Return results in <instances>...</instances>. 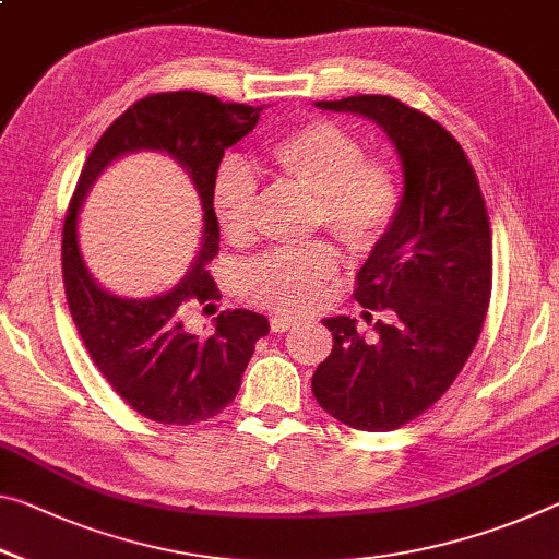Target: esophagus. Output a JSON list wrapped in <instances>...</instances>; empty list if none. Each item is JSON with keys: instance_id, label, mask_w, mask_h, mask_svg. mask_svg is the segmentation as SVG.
<instances>
[{"instance_id": "34e87169", "label": "esophagus", "mask_w": 559, "mask_h": 559, "mask_svg": "<svg viewBox=\"0 0 559 559\" xmlns=\"http://www.w3.org/2000/svg\"><path fill=\"white\" fill-rule=\"evenodd\" d=\"M296 325V318H290V316H286V313H278V316H273L271 318V331L273 333H286V331H290V328Z\"/></svg>"}]
</instances>
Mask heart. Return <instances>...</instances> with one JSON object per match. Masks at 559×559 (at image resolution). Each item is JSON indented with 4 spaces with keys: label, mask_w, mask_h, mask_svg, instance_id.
<instances>
[{
    "label": "heart",
    "mask_w": 559,
    "mask_h": 559,
    "mask_svg": "<svg viewBox=\"0 0 559 559\" xmlns=\"http://www.w3.org/2000/svg\"><path fill=\"white\" fill-rule=\"evenodd\" d=\"M265 162L281 181L316 197L313 226L325 228L350 253H370L393 231L403 206L395 168L383 158L366 156L360 139L341 123L308 119L283 131L265 146ZM255 181L241 164L221 168L211 209L224 238L248 243L255 234ZM338 271L331 246L311 243L300 251H269L241 273L248 300L304 313L318 306Z\"/></svg>",
    "instance_id": "obj_1"
}]
</instances>
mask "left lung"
I'll return each mask as SVG.
<instances>
[{
  "mask_svg": "<svg viewBox=\"0 0 559 559\" xmlns=\"http://www.w3.org/2000/svg\"><path fill=\"white\" fill-rule=\"evenodd\" d=\"M318 106L380 123L403 162L405 191L353 294L388 321L368 341L348 316L325 318L333 350L316 368L313 395L350 428L395 430L445 395L480 338L492 294L490 216L463 146L428 114L383 94Z\"/></svg>",
  "mask_w": 559,
  "mask_h": 559,
  "instance_id": "1",
  "label": "left lung"
}]
</instances>
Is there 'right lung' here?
<instances>
[{"label":"right lung","instance_id":"right-lung-1","mask_svg":"<svg viewBox=\"0 0 559 559\" xmlns=\"http://www.w3.org/2000/svg\"><path fill=\"white\" fill-rule=\"evenodd\" d=\"M263 106L224 104L201 92L148 94L104 131L79 174L61 234L64 294L84 348L106 383L139 415L164 425H193L218 415L241 388L255 341L269 321L253 311H221L201 338L189 328L193 308L221 298L209 263L218 255L211 193L221 158L259 123ZM148 147L174 155L190 171L204 209V234L190 276L164 297L119 299L85 271L75 216L87 186L114 157Z\"/></svg>","mask_w":559,"mask_h":559}]
</instances>
